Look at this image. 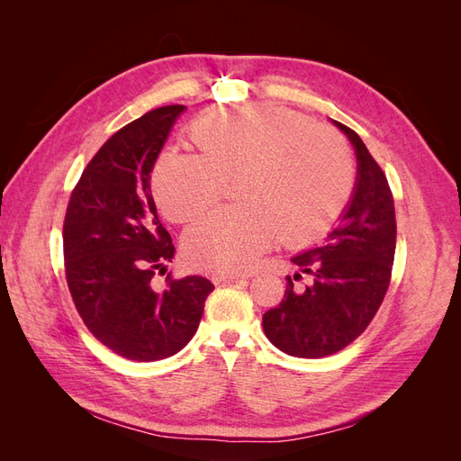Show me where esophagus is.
<instances>
[{
    "label": "esophagus",
    "instance_id": "1",
    "mask_svg": "<svg viewBox=\"0 0 461 461\" xmlns=\"http://www.w3.org/2000/svg\"><path fill=\"white\" fill-rule=\"evenodd\" d=\"M244 278H248V276L240 275V273H215L212 276V281L215 285H221V283H239V281H244Z\"/></svg>",
    "mask_w": 461,
    "mask_h": 461
}]
</instances>
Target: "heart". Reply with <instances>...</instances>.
<instances>
[{"mask_svg": "<svg viewBox=\"0 0 461 461\" xmlns=\"http://www.w3.org/2000/svg\"><path fill=\"white\" fill-rule=\"evenodd\" d=\"M198 156L167 151L151 188L161 212L188 222L212 209L232 183L236 209L203 217L185 234V256L200 269L244 271L276 242L325 234L350 200L354 158L344 138L296 111L259 104L196 122Z\"/></svg>", "mask_w": 461, "mask_h": 461, "instance_id": "obj_1", "label": "heart"}]
</instances>
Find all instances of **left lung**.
<instances>
[{
	"mask_svg": "<svg viewBox=\"0 0 461 461\" xmlns=\"http://www.w3.org/2000/svg\"><path fill=\"white\" fill-rule=\"evenodd\" d=\"M357 158L352 202L323 246L292 258L312 285L296 288L286 276L285 300L263 315V330L278 350L296 357L337 354L367 329L379 312L393 275L396 249L394 198L386 175L364 140L346 124Z\"/></svg>",
	"mask_w": 461,
	"mask_h": 461,
	"instance_id": "left-lung-1",
	"label": "left lung"
}]
</instances>
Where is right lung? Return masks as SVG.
Listing matches in <instances>:
<instances>
[{"instance_id": "add662e5", "label": "right lung", "mask_w": 461, "mask_h": 461, "mask_svg": "<svg viewBox=\"0 0 461 461\" xmlns=\"http://www.w3.org/2000/svg\"><path fill=\"white\" fill-rule=\"evenodd\" d=\"M185 105H165L117 131L73 188L63 222L65 276L78 315L109 350L132 361L171 357L198 330L213 285L165 275L175 256L158 219L149 173Z\"/></svg>"}]
</instances>
